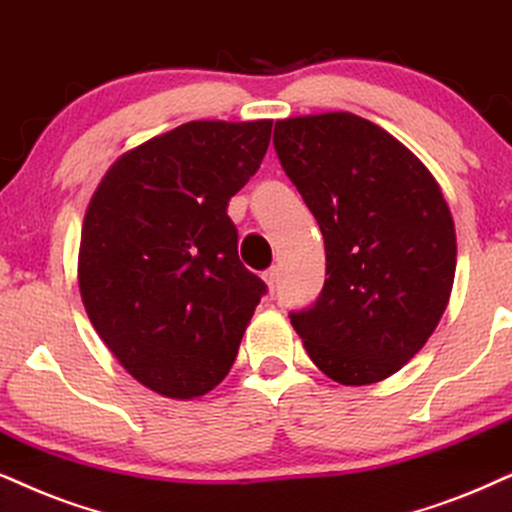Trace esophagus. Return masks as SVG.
Instances as JSON below:
<instances>
[{
	"instance_id": "1",
	"label": "esophagus",
	"mask_w": 512,
	"mask_h": 512,
	"mask_svg": "<svg viewBox=\"0 0 512 512\" xmlns=\"http://www.w3.org/2000/svg\"><path fill=\"white\" fill-rule=\"evenodd\" d=\"M262 278H264V283H267V288L274 290L276 283H278V267H269V269L262 274Z\"/></svg>"
}]
</instances>
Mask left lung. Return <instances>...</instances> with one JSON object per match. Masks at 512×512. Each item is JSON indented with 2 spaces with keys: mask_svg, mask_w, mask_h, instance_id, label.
I'll list each match as a JSON object with an SVG mask.
<instances>
[{
  "mask_svg": "<svg viewBox=\"0 0 512 512\" xmlns=\"http://www.w3.org/2000/svg\"><path fill=\"white\" fill-rule=\"evenodd\" d=\"M274 146L326 243L321 295L290 323L335 383H380L449 304L456 229L442 189L401 141L352 113L276 120Z\"/></svg>",
  "mask_w": 512,
  "mask_h": 512,
  "instance_id": "left-lung-1",
  "label": "left lung"
}]
</instances>
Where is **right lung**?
Masks as SVG:
<instances>
[{
    "mask_svg": "<svg viewBox=\"0 0 512 512\" xmlns=\"http://www.w3.org/2000/svg\"><path fill=\"white\" fill-rule=\"evenodd\" d=\"M271 120H193L122 153L82 224L77 281L89 321L148 390L203 397L234 366L267 293L238 260L226 208L260 170Z\"/></svg>",
    "mask_w": 512,
    "mask_h": 512,
    "instance_id": "1",
    "label": "right lung"
}]
</instances>
